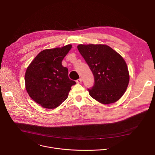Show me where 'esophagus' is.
I'll return each instance as SVG.
<instances>
[{"instance_id":"1","label":"esophagus","mask_w":155,"mask_h":155,"mask_svg":"<svg viewBox=\"0 0 155 155\" xmlns=\"http://www.w3.org/2000/svg\"><path fill=\"white\" fill-rule=\"evenodd\" d=\"M76 82H77V83H80L81 82V78H80L77 79V80H76Z\"/></svg>"}]
</instances>
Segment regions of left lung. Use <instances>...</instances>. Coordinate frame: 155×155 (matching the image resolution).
I'll return each instance as SVG.
<instances>
[{
    "label": "left lung",
    "mask_w": 155,
    "mask_h": 155,
    "mask_svg": "<svg viewBox=\"0 0 155 155\" xmlns=\"http://www.w3.org/2000/svg\"><path fill=\"white\" fill-rule=\"evenodd\" d=\"M77 48L94 77L93 86L87 88L91 97L104 104L119 100L129 81L124 59L105 45H79Z\"/></svg>",
    "instance_id": "left-lung-1"
}]
</instances>
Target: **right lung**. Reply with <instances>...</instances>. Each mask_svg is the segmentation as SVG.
Instances as JSON below:
<instances>
[{"label":"right lung","instance_id":"right-lung-1","mask_svg":"<svg viewBox=\"0 0 155 155\" xmlns=\"http://www.w3.org/2000/svg\"><path fill=\"white\" fill-rule=\"evenodd\" d=\"M72 48L41 51L31 62L25 74L26 89L29 96L41 107L53 109L68 98L71 86L76 82L68 76V69L62 61Z\"/></svg>","mask_w":155,"mask_h":155}]
</instances>
